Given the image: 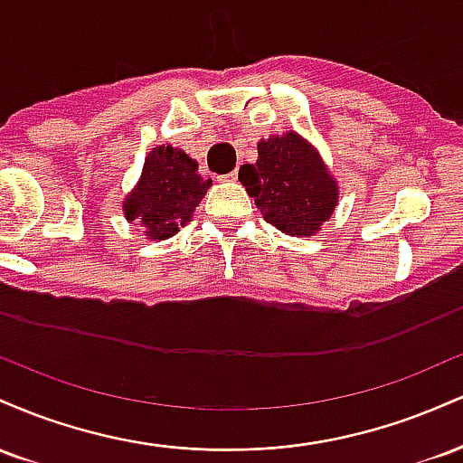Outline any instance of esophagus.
I'll return each mask as SVG.
<instances>
[{
	"instance_id": "1",
	"label": "esophagus",
	"mask_w": 463,
	"mask_h": 463,
	"mask_svg": "<svg viewBox=\"0 0 463 463\" xmlns=\"http://www.w3.org/2000/svg\"><path fill=\"white\" fill-rule=\"evenodd\" d=\"M237 176H239L237 172H228V174H224V176H220V180H224V183H235Z\"/></svg>"
}]
</instances>
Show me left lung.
<instances>
[{
	"instance_id": "1",
	"label": "left lung",
	"mask_w": 463,
	"mask_h": 463,
	"mask_svg": "<svg viewBox=\"0 0 463 463\" xmlns=\"http://www.w3.org/2000/svg\"><path fill=\"white\" fill-rule=\"evenodd\" d=\"M257 163L239 169V180L263 220L291 237H313L339 204L337 180L311 141L296 130L257 143Z\"/></svg>"
}]
</instances>
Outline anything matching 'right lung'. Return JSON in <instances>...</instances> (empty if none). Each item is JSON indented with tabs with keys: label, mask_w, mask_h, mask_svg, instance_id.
I'll list each match as a JSON object with an SVG mask.
<instances>
[{
	"label": "right lung",
	"mask_w": 463,
	"mask_h": 463,
	"mask_svg": "<svg viewBox=\"0 0 463 463\" xmlns=\"http://www.w3.org/2000/svg\"><path fill=\"white\" fill-rule=\"evenodd\" d=\"M198 172V161L180 147L156 146L147 152L135 189L124 198V217L139 222L146 239L163 241L191 222L195 206L211 187Z\"/></svg>",
	"instance_id": "right-lung-1"
}]
</instances>
